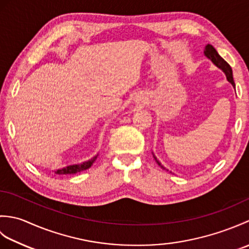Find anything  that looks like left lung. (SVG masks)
I'll return each instance as SVG.
<instances>
[{
    "instance_id": "left-lung-1",
    "label": "left lung",
    "mask_w": 249,
    "mask_h": 249,
    "mask_svg": "<svg viewBox=\"0 0 249 249\" xmlns=\"http://www.w3.org/2000/svg\"><path fill=\"white\" fill-rule=\"evenodd\" d=\"M204 54H205L206 57H209V59L212 61L216 66H217L218 68H220V70L225 72V75L227 77V80H228L232 84V86H233V88H235V83H234V80H233V75H232V70H231L230 65L223 59V57H221L218 54V52L216 51V49L214 48L212 45L208 44V45L205 46ZM154 158H155V160H156V162L158 163V165H160L162 169H165L160 165V162L157 160V158L155 156H154Z\"/></svg>"
}]
</instances>
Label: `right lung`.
Masks as SVG:
<instances>
[{
  "label": "right lung",
  "mask_w": 249,
  "mask_h": 249,
  "mask_svg": "<svg viewBox=\"0 0 249 249\" xmlns=\"http://www.w3.org/2000/svg\"><path fill=\"white\" fill-rule=\"evenodd\" d=\"M98 155L94 156L91 160H88V161H83L81 163H77V165H71V166H67L65 168H62V169H57V170L54 171V173L56 174H75L77 172H81L83 170H87L89 167L93 165V162L96 160Z\"/></svg>",
  "instance_id": "1"
}]
</instances>
